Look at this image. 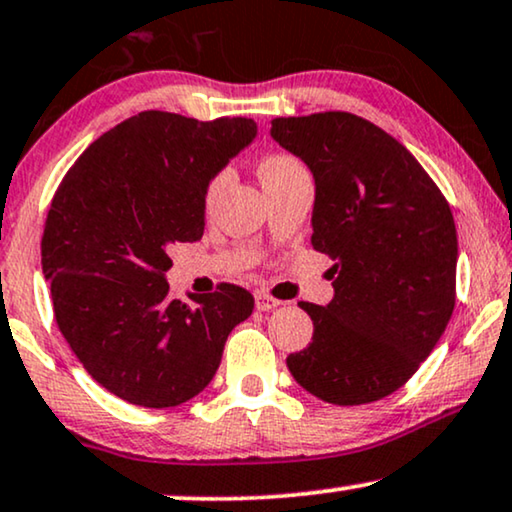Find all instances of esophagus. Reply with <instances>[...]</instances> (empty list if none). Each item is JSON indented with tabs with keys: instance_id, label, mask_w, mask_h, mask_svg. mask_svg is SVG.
I'll return each instance as SVG.
<instances>
[{
	"instance_id": "esophagus-1",
	"label": "esophagus",
	"mask_w": 512,
	"mask_h": 512,
	"mask_svg": "<svg viewBox=\"0 0 512 512\" xmlns=\"http://www.w3.org/2000/svg\"><path fill=\"white\" fill-rule=\"evenodd\" d=\"M255 306H257V311H271V309H276V306H281V302L271 295H267V292H257Z\"/></svg>"
}]
</instances>
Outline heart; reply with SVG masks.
<instances>
[{
  "mask_svg": "<svg viewBox=\"0 0 512 512\" xmlns=\"http://www.w3.org/2000/svg\"><path fill=\"white\" fill-rule=\"evenodd\" d=\"M297 168H302V166H299V161L292 159V156H288V154H271V156H267V159L262 161V166H260L262 182L264 180H274V177H281V175H288V173H292V170H297ZM224 182H227V173H220L213 182H210V189H208L210 199H213V196L220 192V189L224 187Z\"/></svg>",
  "mask_w": 512,
  "mask_h": 512,
  "instance_id": "b5f03b06",
  "label": "heart"
}]
</instances>
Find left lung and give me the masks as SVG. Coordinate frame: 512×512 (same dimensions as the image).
Here are the masks:
<instances>
[{
  "mask_svg": "<svg viewBox=\"0 0 512 512\" xmlns=\"http://www.w3.org/2000/svg\"><path fill=\"white\" fill-rule=\"evenodd\" d=\"M271 138L311 170V245L335 262L330 304H299L311 344L285 363L325 403H374L419 370L452 318V210L419 161L356 114L278 117Z\"/></svg>",
  "mask_w": 512,
  "mask_h": 512,
  "instance_id": "left-lung-1",
  "label": "left lung"
}]
</instances>
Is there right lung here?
Segmentation results:
<instances>
[{
  "mask_svg": "<svg viewBox=\"0 0 512 512\" xmlns=\"http://www.w3.org/2000/svg\"><path fill=\"white\" fill-rule=\"evenodd\" d=\"M257 138L252 119L140 112L100 135L67 170L42 238L60 332L86 372L140 407L199 395L224 342L255 309L238 285L168 297V250L206 227L210 182Z\"/></svg>",
  "mask_w": 512,
  "mask_h": 512,
  "instance_id": "1",
  "label": "right lung"
}]
</instances>
